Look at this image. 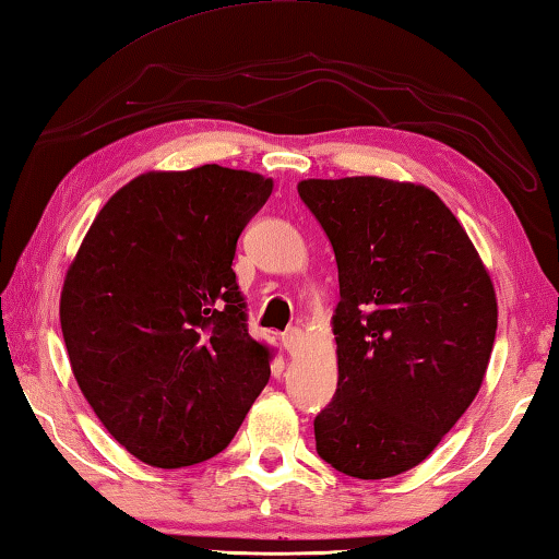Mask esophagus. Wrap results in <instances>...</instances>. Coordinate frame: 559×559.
Masks as SVG:
<instances>
[{
	"label": "esophagus",
	"instance_id": "obj_1",
	"mask_svg": "<svg viewBox=\"0 0 559 559\" xmlns=\"http://www.w3.org/2000/svg\"><path fill=\"white\" fill-rule=\"evenodd\" d=\"M282 346H285L289 356L301 354V348H305V331L297 329V326L285 331V334H282Z\"/></svg>",
	"mask_w": 559,
	"mask_h": 559
}]
</instances>
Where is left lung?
<instances>
[{
    "mask_svg": "<svg viewBox=\"0 0 559 559\" xmlns=\"http://www.w3.org/2000/svg\"><path fill=\"white\" fill-rule=\"evenodd\" d=\"M297 191L329 235L341 292L338 385L314 419L317 452L366 481L409 472L484 383L498 326L491 274L423 183L346 176Z\"/></svg>",
    "mask_w": 559,
    "mask_h": 559,
    "instance_id": "left-lung-1",
    "label": "left lung"
}]
</instances>
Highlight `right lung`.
<instances>
[{
  "instance_id": "obj_1",
  "label": "right lung",
  "mask_w": 559,
  "mask_h": 559,
  "mask_svg": "<svg viewBox=\"0 0 559 559\" xmlns=\"http://www.w3.org/2000/svg\"><path fill=\"white\" fill-rule=\"evenodd\" d=\"M272 186L218 164L140 174L95 215L66 272L78 388L144 464L223 452L267 385L272 348L248 334L233 258Z\"/></svg>"
}]
</instances>
